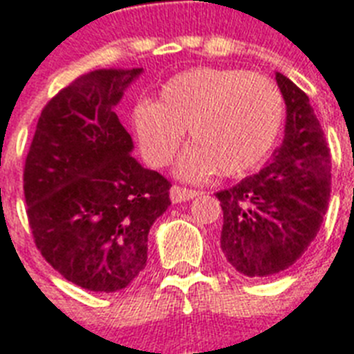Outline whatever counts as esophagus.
Segmentation results:
<instances>
[{"mask_svg": "<svg viewBox=\"0 0 354 354\" xmlns=\"http://www.w3.org/2000/svg\"><path fill=\"white\" fill-rule=\"evenodd\" d=\"M200 194V192L191 191V189H183V187H171V201L172 203H183V201H189L192 198Z\"/></svg>", "mask_w": 354, "mask_h": 354, "instance_id": "1", "label": "esophagus"}]
</instances>
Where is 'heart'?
Instances as JSON below:
<instances>
[{"label":"heart","mask_w":354,"mask_h":354,"mask_svg":"<svg viewBox=\"0 0 354 354\" xmlns=\"http://www.w3.org/2000/svg\"><path fill=\"white\" fill-rule=\"evenodd\" d=\"M281 91L268 77L236 68H192L169 79L158 102L133 109V126L154 167L167 165L189 129L192 145L176 163L187 182L239 176L270 153L283 126Z\"/></svg>","instance_id":"b5f03b06"}]
</instances>
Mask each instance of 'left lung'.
Here are the masks:
<instances>
[{
	"label": "left lung",
	"instance_id": "obj_1",
	"mask_svg": "<svg viewBox=\"0 0 354 354\" xmlns=\"http://www.w3.org/2000/svg\"><path fill=\"white\" fill-rule=\"evenodd\" d=\"M275 81L286 104L283 144L257 174L216 194L223 255L246 277H270L301 259L331 191V154L308 95L279 71Z\"/></svg>",
	"mask_w": 354,
	"mask_h": 354
}]
</instances>
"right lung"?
<instances>
[{
	"mask_svg": "<svg viewBox=\"0 0 354 354\" xmlns=\"http://www.w3.org/2000/svg\"><path fill=\"white\" fill-rule=\"evenodd\" d=\"M144 68L95 70L41 113L25 162L26 214L41 255L90 290H124L145 268L147 236L171 183L133 158L115 106Z\"/></svg>",
	"mask_w": 354,
	"mask_h": 354,
	"instance_id": "add662e5",
	"label": "right lung"
}]
</instances>
